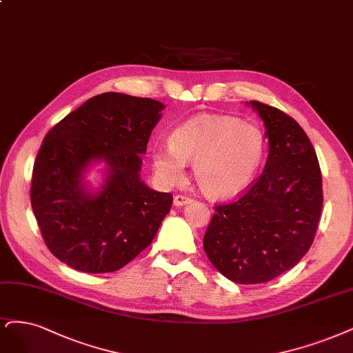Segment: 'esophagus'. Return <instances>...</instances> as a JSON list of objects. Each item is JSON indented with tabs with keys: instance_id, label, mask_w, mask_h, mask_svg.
<instances>
[{
	"instance_id": "obj_1",
	"label": "esophagus",
	"mask_w": 353,
	"mask_h": 353,
	"mask_svg": "<svg viewBox=\"0 0 353 353\" xmlns=\"http://www.w3.org/2000/svg\"><path fill=\"white\" fill-rule=\"evenodd\" d=\"M191 201H192V199L190 196H185V194H176L175 199H174L175 205H184V204H188Z\"/></svg>"
}]
</instances>
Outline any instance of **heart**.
Segmentation results:
<instances>
[{"label":"heart","instance_id":"b5f03b06","mask_svg":"<svg viewBox=\"0 0 353 353\" xmlns=\"http://www.w3.org/2000/svg\"><path fill=\"white\" fill-rule=\"evenodd\" d=\"M264 153L265 139L257 125L234 117L200 114L176 127L169 148H157L152 161L165 184H176L185 163H194V178L205 196L229 199L251 185Z\"/></svg>","mask_w":353,"mask_h":353}]
</instances>
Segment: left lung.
Listing matches in <instances>:
<instances>
[{
  "label": "left lung",
  "instance_id": "obj_1",
  "mask_svg": "<svg viewBox=\"0 0 353 353\" xmlns=\"http://www.w3.org/2000/svg\"><path fill=\"white\" fill-rule=\"evenodd\" d=\"M267 128L263 174L232 203L214 205L203 248L216 269L242 285L269 282L296 265L317 234L320 163L305 131L281 109L250 102Z\"/></svg>",
  "mask_w": 353,
  "mask_h": 353
}]
</instances>
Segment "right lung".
<instances>
[{"instance_id":"right-lung-1","label":"right lung","mask_w":353,"mask_h":353,"mask_svg":"<svg viewBox=\"0 0 353 353\" xmlns=\"http://www.w3.org/2000/svg\"><path fill=\"white\" fill-rule=\"evenodd\" d=\"M163 105L106 92L93 96L48 131L32 172L30 203L46 247L84 273L119 270L150 245L172 194L140 179L141 154ZM110 166L104 188L81 185L87 165Z\"/></svg>"}]
</instances>
